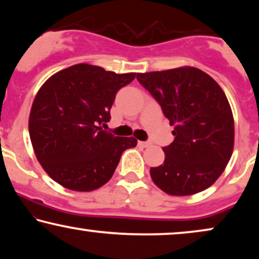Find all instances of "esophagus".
Returning a JSON list of instances; mask_svg holds the SVG:
<instances>
[{"label":"esophagus","mask_w":259,"mask_h":259,"mask_svg":"<svg viewBox=\"0 0 259 259\" xmlns=\"http://www.w3.org/2000/svg\"><path fill=\"white\" fill-rule=\"evenodd\" d=\"M151 145H152L151 141H139V146L141 147H148L151 146Z\"/></svg>","instance_id":"1"}]
</instances>
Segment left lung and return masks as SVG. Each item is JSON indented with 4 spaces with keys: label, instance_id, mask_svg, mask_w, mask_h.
<instances>
[{
    "label": "left lung",
    "instance_id": "8db88e82",
    "mask_svg": "<svg viewBox=\"0 0 259 259\" xmlns=\"http://www.w3.org/2000/svg\"><path fill=\"white\" fill-rule=\"evenodd\" d=\"M137 79L175 126L164 164L151 167L153 183L171 196H190L210 187L232 155L235 122L221 86L203 70L180 67L138 73Z\"/></svg>",
    "mask_w": 259,
    "mask_h": 259
}]
</instances>
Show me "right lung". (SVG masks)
<instances>
[{
    "label": "right lung",
    "instance_id": "1",
    "mask_svg": "<svg viewBox=\"0 0 259 259\" xmlns=\"http://www.w3.org/2000/svg\"><path fill=\"white\" fill-rule=\"evenodd\" d=\"M137 73L116 74L79 63L49 77L38 90L29 115V136L38 162L66 189L88 192L112 178L133 137L102 130L120 88Z\"/></svg>",
    "mask_w": 259,
    "mask_h": 259
}]
</instances>
